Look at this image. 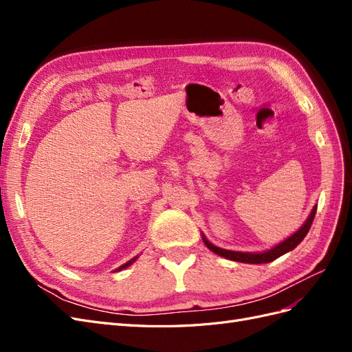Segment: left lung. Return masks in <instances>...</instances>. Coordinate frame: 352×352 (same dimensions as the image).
<instances>
[{
  "instance_id": "left-lung-1",
  "label": "left lung",
  "mask_w": 352,
  "mask_h": 352,
  "mask_svg": "<svg viewBox=\"0 0 352 352\" xmlns=\"http://www.w3.org/2000/svg\"><path fill=\"white\" fill-rule=\"evenodd\" d=\"M316 210L317 206L313 207L310 216L305 220L304 225L298 229L294 235H291L289 238H286L283 242L274 245L273 248L264 251V252H241V251H230V250H223L216 247V245H212L204 235H202V241L207 245V248L211 250L212 252H216L220 257H225L228 260L232 261H239V263H250V264H263V263H270L276 258H279L280 255L286 254L292 251L296 245H300L301 241L307 236L308 230H310L311 225H313V220L316 216Z\"/></svg>"
}]
</instances>
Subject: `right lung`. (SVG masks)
<instances>
[{
  "label": "right lung",
  "mask_w": 352,
  "mask_h": 352,
  "mask_svg": "<svg viewBox=\"0 0 352 352\" xmlns=\"http://www.w3.org/2000/svg\"><path fill=\"white\" fill-rule=\"evenodd\" d=\"M136 258H138V257H135V258H132L131 261H127V263H124L123 265H120V267L117 269V272H120V270H123V269H126V267H129V265H131V264H132V263H133Z\"/></svg>",
  "instance_id": "add662e5"
}]
</instances>
